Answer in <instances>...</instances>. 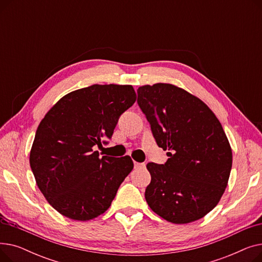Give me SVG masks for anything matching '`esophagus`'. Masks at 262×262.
<instances>
[{
  "label": "esophagus",
  "instance_id": "esophagus-1",
  "mask_svg": "<svg viewBox=\"0 0 262 262\" xmlns=\"http://www.w3.org/2000/svg\"><path fill=\"white\" fill-rule=\"evenodd\" d=\"M144 167H145V163H143V162H134L135 169H142Z\"/></svg>",
  "mask_w": 262,
  "mask_h": 262
}]
</instances>
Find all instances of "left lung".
<instances>
[{"label": "left lung", "mask_w": 262, "mask_h": 262, "mask_svg": "<svg viewBox=\"0 0 262 262\" xmlns=\"http://www.w3.org/2000/svg\"><path fill=\"white\" fill-rule=\"evenodd\" d=\"M138 103L164 164L147 163L145 200L155 213L175 224L196 221L223 195L232 154L221 123L196 96L170 84L142 86Z\"/></svg>", "instance_id": "left-lung-1"}]
</instances>
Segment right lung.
Masks as SVG:
<instances>
[{"mask_svg":"<svg viewBox=\"0 0 262 262\" xmlns=\"http://www.w3.org/2000/svg\"><path fill=\"white\" fill-rule=\"evenodd\" d=\"M135 101L129 85H92L64 95L40 122L30 164L38 188L62 215L88 221L112 205L134 163L129 156L101 157L95 148L108 143Z\"/></svg>","mask_w":262,"mask_h":262,"instance_id":"add662e5","label":"right lung"}]
</instances>
